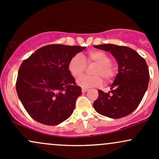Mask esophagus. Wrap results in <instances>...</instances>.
<instances>
[{"label":"esophagus","mask_w":159,"mask_h":159,"mask_svg":"<svg viewBox=\"0 0 159 159\" xmlns=\"http://www.w3.org/2000/svg\"><path fill=\"white\" fill-rule=\"evenodd\" d=\"M87 90H88V89H87V88H84V87H83V88L81 89L82 93H86Z\"/></svg>","instance_id":"obj_1"}]
</instances>
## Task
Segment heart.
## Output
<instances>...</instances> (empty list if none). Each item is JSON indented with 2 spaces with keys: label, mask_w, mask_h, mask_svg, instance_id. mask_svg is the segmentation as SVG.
<instances>
[{
  "label": "heart",
  "mask_w": 159,
  "mask_h": 159,
  "mask_svg": "<svg viewBox=\"0 0 159 159\" xmlns=\"http://www.w3.org/2000/svg\"><path fill=\"white\" fill-rule=\"evenodd\" d=\"M87 65L96 64L92 70V76H83L78 80V84L84 88L98 87L103 83V79L110 81L116 76V67L111 62V57L102 51L93 50L87 52L85 57L75 55L69 61L68 69L74 78H80L84 72Z\"/></svg>",
  "instance_id": "b5f03b06"
}]
</instances>
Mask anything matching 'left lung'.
Returning <instances> with one entry per match:
<instances>
[{
    "instance_id": "1",
    "label": "left lung",
    "mask_w": 159,
    "mask_h": 159,
    "mask_svg": "<svg viewBox=\"0 0 159 159\" xmlns=\"http://www.w3.org/2000/svg\"><path fill=\"white\" fill-rule=\"evenodd\" d=\"M94 47L110 52L119 65V72L111 91L98 90L94 109L98 114L113 119L132 114L139 105L148 87L149 73L146 61L136 51L126 46L103 44Z\"/></svg>"
}]
</instances>
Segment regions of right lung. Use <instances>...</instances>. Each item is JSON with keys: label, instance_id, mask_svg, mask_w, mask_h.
Wrapping results in <instances>:
<instances>
[{"label": "right lung", "instance_id": "obj_1", "mask_svg": "<svg viewBox=\"0 0 159 159\" xmlns=\"http://www.w3.org/2000/svg\"><path fill=\"white\" fill-rule=\"evenodd\" d=\"M85 47L48 45L22 62L16 87L24 107L34 120L56 125L73 112L81 88L76 85L68 65Z\"/></svg>", "mask_w": 159, "mask_h": 159}]
</instances>
